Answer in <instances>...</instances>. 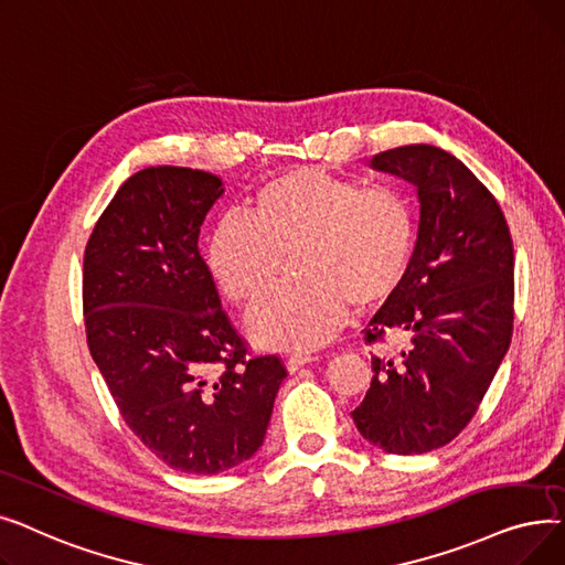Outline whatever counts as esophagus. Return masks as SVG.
I'll use <instances>...</instances> for the list:
<instances>
[{
  "mask_svg": "<svg viewBox=\"0 0 565 565\" xmlns=\"http://www.w3.org/2000/svg\"><path fill=\"white\" fill-rule=\"evenodd\" d=\"M312 361H315V356H289V359H287V370H289V372H297L301 365L312 363Z\"/></svg>",
  "mask_w": 565,
  "mask_h": 565,
  "instance_id": "obj_1",
  "label": "esophagus"
}]
</instances>
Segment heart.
<instances>
[{
    "mask_svg": "<svg viewBox=\"0 0 565 565\" xmlns=\"http://www.w3.org/2000/svg\"><path fill=\"white\" fill-rule=\"evenodd\" d=\"M416 213L391 185L289 170L255 193L248 216L227 213L206 241V266L225 297L253 301L297 255L299 282L266 291L248 310L255 342L310 352L347 321L349 306L370 310L391 301L416 250Z\"/></svg>",
    "mask_w": 565,
    "mask_h": 565,
    "instance_id": "b5f03b06",
    "label": "heart"
}]
</instances>
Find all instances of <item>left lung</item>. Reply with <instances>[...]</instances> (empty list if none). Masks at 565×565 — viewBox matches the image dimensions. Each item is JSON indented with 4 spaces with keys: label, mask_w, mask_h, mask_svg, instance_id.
Instances as JSON below:
<instances>
[{
    "label": "left lung",
    "mask_w": 565,
    "mask_h": 565,
    "mask_svg": "<svg viewBox=\"0 0 565 565\" xmlns=\"http://www.w3.org/2000/svg\"><path fill=\"white\" fill-rule=\"evenodd\" d=\"M372 168L418 188L412 268L365 329V344L402 338L372 356V382L352 418L393 455L446 446L469 425L513 335V238L494 195L458 158L429 145L382 151Z\"/></svg>",
    "instance_id": "1"
}]
</instances>
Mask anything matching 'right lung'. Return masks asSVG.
I'll use <instances>...</instances> for the list:
<instances>
[{"label":"right lung","mask_w":565,"mask_h":565,"mask_svg":"<svg viewBox=\"0 0 565 565\" xmlns=\"http://www.w3.org/2000/svg\"><path fill=\"white\" fill-rule=\"evenodd\" d=\"M223 181L191 168L132 174L100 213L83 264L92 359L126 425L181 473L246 462L264 441L287 370L253 356L200 255Z\"/></svg>","instance_id":"right-lung-1"}]
</instances>
